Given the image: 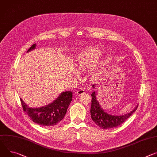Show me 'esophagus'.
<instances>
[{"mask_svg": "<svg viewBox=\"0 0 157 157\" xmlns=\"http://www.w3.org/2000/svg\"><path fill=\"white\" fill-rule=\"evenodd\" d=\"M84 88H80L76 92V94H78V95H80V94H84Z\"/></svg>", "mask_w": 157, "mask_h": 157, "instance_id": "34e87169", "label": "esophagus"}]
</instances>
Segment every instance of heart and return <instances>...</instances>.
Wrapping results in <instances>:
<instances>
[{
	"instance_id": "b5f03b06",
	"label": "heart",
	"mask_w": 157,
	"mask_h": 157,
	"mask_svg": "<svg viewBox=\"0 0 157 157\" xmlns=\"http://www.w3.org/2000/svg\"><path fill=\"white\" fill-rule=\"evenodd\" d=\"M101 54V51L97 48H91L82 52L77 58L76 68L84 70L93 67Z\"/></svg>"
}]
</instances>
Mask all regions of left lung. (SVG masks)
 <instances>
[{
	"label": "left lung",
	"instance_id": "1",
	"mask_svg": "<svg viewBox=\"0 0 157 157\" xmlns=\"http://www.w3.org/2000/svg\"><path fill=\"white\" fill-rule=\"evenodd\" d=\"M96 85H93L94 88ZM91 116L92 120L102 129H109V128H115L123 122H124L136 110L138 106H136L130 113L124 114L123 115H113L106 112L99 103L96 98V94L95 91L91 94Z\"/></svg>",
	"mask_w": 157,
	"mask_h": 157
}]
</instances>
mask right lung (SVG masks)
<instances>
[{
  "label": "right lung",
  "instance_id": "obj_1",
  "mask_svg": "<svg viewBox=\"0 0 157 157\" xmlns=\"http://www.w3.org/2000/svg\"><path fill=\"white\" fill-rule=\"evenodd\" d=\"M36 46V44H34L27 52L34 49ZM72 98L73 92H63L49 105L37 108H29L21 98L20 99L24 111L33 122L40 126H51L56 125L64 118Z\"/></svg>",
  "mask_w": 157,
  "mask_h": 157
}]
</instances>
